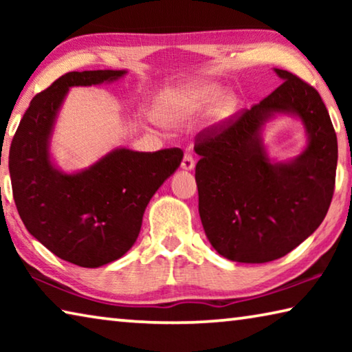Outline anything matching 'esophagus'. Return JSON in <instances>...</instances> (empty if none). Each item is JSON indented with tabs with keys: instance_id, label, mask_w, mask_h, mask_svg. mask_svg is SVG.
<instances>
[{
	"instance_id": "1",
	"label": "esophagus",
	"mask_w": 352,
	"mask_h": 352,
	"mask_svg": "<svg viewBox=\"0 0 352 352\" xmlns=\"http://www.w3.org/2000/svg\"><path fill=\"white\" fill-rule=\"evenodd\" d=\"M194 166H195V162H194L192 153L186 152V153H184L183 160H182V169H184V170H192Z\"/></svg>"
}]
</instances>
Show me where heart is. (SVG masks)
<instances>
[{"label":"heart","instance_id":"obj_1","mask_svg":"<svg viewBox=\"0 0 352 352\" xmlns=\"http://www.w3.org/2000/svg\"><path fill=\"white\" fill-rule=\"evenodd\" d=\"M222 88L214 82L192 83V85L172 88L158 98L155 105V118L163 124H178L197 115L206 107H210L219 98ZM236 98L233 94H225L217 104V115L225 116L233 110Z\"/></svg>","mask_w":352,"mask_h":352}]
</instances>
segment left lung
Returning <instances> with one entry per match:
<instances>
[{
	"mask_svg": "<svg viewBox=\"0 0 352 352\" xmlns=\"http://www.w3.org/2000/svg\"><path fill=\"white\" fill-rule=\"evenodd\" d=\"M284 80L250 110L195 136L199 212L208 241L223 258L262 264L306 241L329 210L337 135L318 91L275 68ZM275 114L302 119L308 146L292 162H272L260 138Z\"/></svg>",
	"mask_w": 352,
	"mask_h": 352,
	"instance_id": "8db88e82",
	"label": "left lung"
}]
</instances>
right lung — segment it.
I'll use <instances>...</instances> for the list:
<instances>
[{"label":"right lung","instance_id":"right-lung-1","mask_svg":"<svg viewBox=\"0 0 352 352\" xmlns=\"http://www.w3.org/2000/svg\"><path fill=\"white\" fill-rule=\"evenodd\" d=\"M126 73L73 71L58 77L31 100L10 144L12 192L23 223L50 252L87 269L132 248L147 204L183 160L177 147L158 152L119 147L76 174L52 164L50 140L69 88L113 82Z\"/></svg>","mask_w":352,"mask_h":352}]
</instances>
